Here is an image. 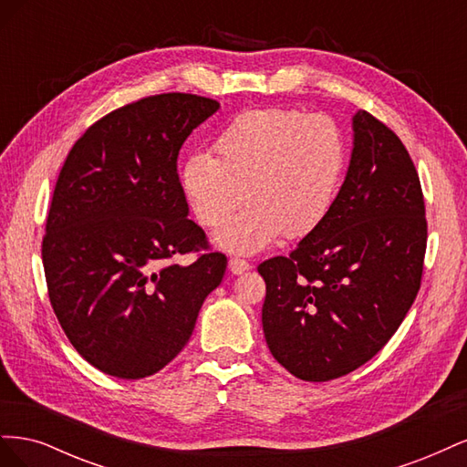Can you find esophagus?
I'll use <instances>...</instances> for the list:
<instances>
[{"instance_id": "34e87169", "label": "esophagus", "mask_w": 467, "mask_h": 467, "mask_svg": "<svg viewBox=\"0 0 467 467\" xmlns=\"http://www.w3.org/2000/svg\"><path fill=\"white\" fill-rule=\"evenodd\" d=\"M228 266H230V271H232V275H242V273H245V271H249L251 268V265L247 263V261H244V259H230V263H228Z\"/></svg>"}]
</instances>
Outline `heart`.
I'll list each match as a JSON object with an SVG mask.
<instances>
[{"label": "heart", "instance_id": "heart-1", "mask_svg": "<svg viewBox=\"0 0 467 467\" xmlns=\"http://www.w3.org/2000/svg\"><path fill=\"white\" fill-rule=\"evenodd\" d=\"M218 158L196 151L181 185L194 218L220 225L218 247L253 255L285 234L300 239L329 216L347 169V138L331 117L294 109H257L234 119L218 136Z\"/></svg>", "mask_w": 467, "mask_h": 467}]
</instances>
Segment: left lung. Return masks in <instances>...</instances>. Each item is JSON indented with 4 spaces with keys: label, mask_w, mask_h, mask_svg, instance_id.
<instances>
[{
    "label": "left lung",
    "mask_w": 467,
    "mask_h": 467,
    "mask_svg": "<svg viewBox=\"0 0 467 467\" xmlns=\"http://www.w3.org/2000/svg\"><path fill=\"white\" fill-rule=\"evenodd\" d=\"M352 132L329 216L288 257L257 268L266 345L306 381L341 378L378 355L420 288L427 218L413 160L370 112L352 117Z\"/></svg>",
    "instance_id": "1"
}]
</instances>
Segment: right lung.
<instances>
[{
    "label": "right lung",
    "instance_id": "obj_1",
    "mask_svg": "<svg viewBox=\"0 0 467 467\" xmlns=\"http://www.w3.org/2000/svg\"><path fill=\"white\" fill-rule=\"evenodd\" d=\"M220 103L163 93L109 112L69 150L42 239L48 298L97 370L160 372L189 343L228 259L210 253L177 175L179 150ZM205 249L191 265L171 259Z\"/></svg>",
    "mask_w": 467,
    "mask_h": 467
}]
</instances>
